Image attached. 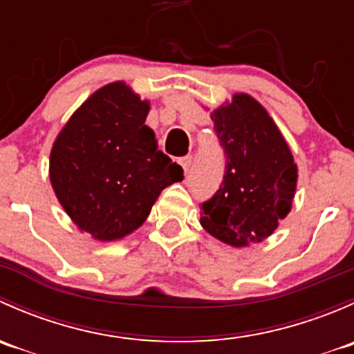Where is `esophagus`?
I'll return each mask as SVG.
<instances>
[{
  "mask_svg": "<svg viewBox=\"0 0 354 354\" xmlns=\"http://www.w3.org/2000/svg\"><path fill=\"white\" fill-rule=\"evenodd\" d=\"M178 162L181 164V167H183L185 173H188L192 167V162H194V159H192V156H185V157H180V159H178Z\"/></svg>",
  "mask_w": 354,
  "mask_h": 354,
  "instance_id": "esophagus-1",
  "label": "esophagus"
}]
</instances>
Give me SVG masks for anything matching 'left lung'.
I'll use <instances>...</instances> for the list:
<instances>
[{
    "instance_id": "8db88e82",
    "label": "left lung",
    "mask_w": 354,
    "mask_h": 354,
    "mask_svg": "<svg viewBox=\"0 0 354 354\" xmlns=\"http://www.w3.org/2000/svg\"><path fill=\"white\" fill-rule=\"evenodd\" d=\"M210 118L226 171L217 194L200 207V224L236 248L259 243L291 210L298 166L276 121L252 95L233 94Z\"/></svg>"
}]
</instances>
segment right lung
Masks as SVG:
<instances>
[{"instance_id":"1","label":"right lung","mask_w":354,"mask_h":354,"mask_svg":"<svg viewBox=\"0 0 354 354\" xmlns=\"http://www.w3.org/2000/svg\"><path fill=\"white\" fill-rule=\"evenodd\" d=\"M151 102L118 80L95 91L56 137L49 180L82 233L116 241L142 226L183 169L157 149L145 124Z\"/></svg>"}]
</instances>
